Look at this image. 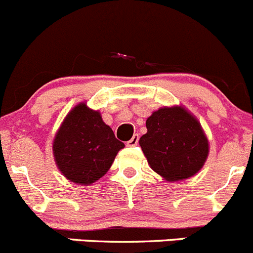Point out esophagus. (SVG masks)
Here are the masks:
<instances>
[{
    "instance_id": "34e87169",
    "label": "esophagus",
    "mask_w": 253,
    "mask_h": 253,
    "mask_svg": "<svg viewBox=\"0 0 253 253\" xmlns=\"http://www.w3.org/2000/svg\"><path fill=\"white\" fill-rule=\"evenodd\" d=\"M137 142H139V134H134L131 139L126 142V145L127 146H136Z\"/></svg>"
}]
</instances>
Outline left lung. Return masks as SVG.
<instances>
[{
    "label": "left lung",
    "mask_w": 253,
    "mask_h": 253,
    "mask_svg": "<svg viewBox=\"0 0 253 253\" xmlns=\"http://www.w3.org/2000/svg\"><path fill=\"white\" fill-rule=\"evenodd\" d=\"M139 140L152 169L167 182L188 179L203 169L209 140L198 119L183 106L161 107L146 119Z\"/></svg>",
    "instance_id": "1"
}]
</instances>
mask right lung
<instances>
[{
  "label": "right lung",
  "instance_id": "1",
  "mask_svg": "<svg viewBox=\"0 0 253 253\" xmlns=\"http://www.w3.org/2000/svg\"><path fill=\"white\" fill-rule=\"evenodd\" d=\"M124 149L112 130L86 102L67 113L52 141L54 161L70 182L89 186L108 172L117 154Z\"/></svg>",
  "mask_w": 253,
  "mask_h": 253
}]
</instances>
